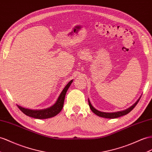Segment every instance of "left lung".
<instances>
[{"instance_id": "left-lung-1", "label": "left lung", "mask_w": 152, "mask_h": 152, "mask_svg": "<svg viewBox=\"0 0 152 152\" xmlns=\"http://www.w3.org/2000/svg\"><path fill=\"white\" fill-rule=\"evenodd\" d=\"M140 98L135 103H134L132 107H130V108H128V109L123 110V111H121V112H113V113H107V112H100L98 110H96V108H94L93 107V106L91 104L90 101H88V104L89 107H90L91 110L94 112L95 114H96L97 115H98L99 117H102V118H109V119H114V118H119L121 116H123L126 115L127 114L129 113L130 112L132 111V110H133L134 107L137 105V103L139 102Z\"/></svg>"}]
</instances>
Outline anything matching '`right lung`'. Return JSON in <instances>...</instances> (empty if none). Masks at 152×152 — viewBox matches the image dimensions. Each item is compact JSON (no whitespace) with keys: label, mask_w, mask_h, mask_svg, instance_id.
Listing matches in <instances>:
<instances>
[{"label":"right lung","mask_w":152,"mask_h":152,"mask_svg":"<svg viewBox=\"0 0 152 152\" xmlns=\"http://www.w3.org/2000/svg\"><path fill=\"white\" fill-rule=\"evenodd\" d=\"M72 81H70L68 84L66 85L64 89L62 91L61 93L60 94V96L58 97V99L56 101V103L53 105L51 107L49 108H46L44 110H30L24 108L22 107L17 105L19 109H20L23 113L26 114V115H28L29 117H31L33 118L36 119H48L50 118H53V117L56 115L60 113V112L62 108L64 106V99L66 92H67L69 87L70 85L72 83Z\"/></svg>","instance_id":"right-lung-1"}]
</instances>
